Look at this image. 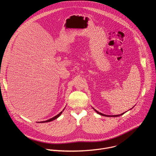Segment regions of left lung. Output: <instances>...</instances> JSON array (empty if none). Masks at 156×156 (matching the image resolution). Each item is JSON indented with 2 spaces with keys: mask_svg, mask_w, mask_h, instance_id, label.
Wrapping results in <instances>:
<instances>
[{
  "mask_svg": "<svg viewBox=\"0 0 156 156\" xmlns=\"http://www.w3.org/2000/svg\"><path fill=\"white\" fill-rule=\"evenodd\" d=\"M94 110L96 111V112L98 113V114H99V115H102V116H105V117H119V116H120V115H123V114H124L125 113H122V114H120V115H105V114H102V113H101V112H99L98 111H97L96 109H94Z\"/></svg>",
  "mask_w": 156,
  "mask_h": 156,
  "instance_id": "obj_1",
  "label": "left lung"
}]
</instances>
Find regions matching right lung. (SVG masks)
I'll use <instances>...</instances> for the list:
<instances>
[{
  "mask_svg": "<svg viewBox=\"0 0 156 156\" xmlns=\"http://www.w3.org/2000/svg\"><path fill=\"white\" fill-rule=\"evenodd\" d=\"M65 108H63V110H64ZM63 110L61 112H60L58 114H57L56 116H55V117H52V118H51V119H49V120H46V121H43V122H41V123H46V122H51V121H53V120H55L56 119H57L61 114H62V112L63 111Z\"/></svg>",
  "mask_w": 156,
  "mask_h": 156,
  "instance_id": "obj_1",
  "label": "right lung"
}]
</instances>
